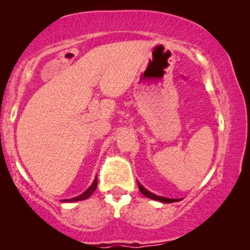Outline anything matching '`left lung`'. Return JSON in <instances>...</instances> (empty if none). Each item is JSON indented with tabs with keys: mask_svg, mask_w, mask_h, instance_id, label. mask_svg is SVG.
Wrapping results in <instances>:
<instances>
[{
	"mask_svg": "<svg viewBox=\"0 0 250 250\" xmlns=\"http://www.w3.org/2000/svg\"><path fill=\"white\" fill-rule=\"evenodd\" d=\"M139 186V190L141 191V193L143 196H146V198H150V199L152 200H157V201H160V203H164V204H170V203H175V201H179L177 199H170V198H165V197H160V196H157V194L150 192L146 189L145 187L141 186V184L138 183Z\"/></svg>",
	"mask_w": 250,
	"mask_h": 250,
	"instance_id": "left-lung-1",
	"label": "left lung"
}]
</instances>
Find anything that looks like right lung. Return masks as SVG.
<instances>
[{
    "label": "right lung",
    "mask_w": 250,
    "mask_h": 250,
    "mask_svg": "<svg viewBox=\"0 0 250 250\" xmlns=\"http://www.w3.org/2000/svg\"><path fill=\"white\" fill-rule=\"evenodd\" d=\"M97 187H98V179H97V176H95L93 183H92L91 186L88 187V189H87L86 191H84L83 193L80 194V196H77V197L70 198V199H63V200H61V203H75V201H80V200L87 199L88 197H91L92 194H93L95 189H97Z\"/></svg>",
    "instance_id": "right-lung-1"
}]
</instances>
